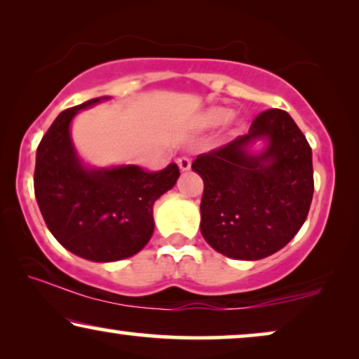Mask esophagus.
<instances>
[{
    "instance_id": "34e87169",
    "label": "esophagus",
    "mask_w": 359,
    "mask_h": 359,
    "mask_svg": "<svg viewBox=\"0 0 359 359\" xmlns=\"http://www.w3.org/2000/svg\"><path fill=\"white\" fill-rule=\"evenodd\" d=\"M177 165H179V169L182 170V172H185V170H190L191 163H190L189 158H180L177 161Z\"/></svg>"
}]
</instances>
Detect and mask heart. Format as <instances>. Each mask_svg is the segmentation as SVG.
Segmentation results:
<instances>
[{
    "label": "heart",
    "instance_id": "1",
    "mask_svg": "<svg viewBox=\"0 0 359 359\" xmlns=\"http://www.w3.org/2000/svg\"><path fill=\"white\" fill-rule=\"evenodd\" d=\"M232 118V110L228 107H210L198 118L200 128H218Z\"/></svg>",
    "mask_w": 359,
    "mask_h": 359
}]
</instances>
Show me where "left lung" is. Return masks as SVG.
Here are the masks:
<instances>
[{"label": "left lung", "instance_id": "obj_1", "mask_svg": "<svg viewBox=\"0 0 359 359\" xmlns=\"http://www.w3.org/2000/svg\"><path fill=\"white\" fill-rule=\"evenodd\" d=\"M200 229L216 252L260 260L283 249L304 224L314 194L312 151L290 114L271 109L249 133L201 154Z\"/></svg>", "mask_w": 359, "mask_h": 359}]
</instances>
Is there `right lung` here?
<instances>
[{"label": "right lung", "instance_id": "right-lung-1", "mask_svg": "<svg viewBox=\"0 0 359 359\" xmlns=\"http://www.w3.org/2000/svg\"><path fill=\"white\" fill-rule=\"evenodd\" d=\"M109 99H90L60 114L40 141L34 174L35 198L55 239L74 255L99 264L144 249L154 232L156 200L180 175L175 164L144 172L133 164L95 168L84 163L73 143L72 123L81 110Z\"/></svg>", "mask_w": 359, "mask_h": 359}]
</instances>
